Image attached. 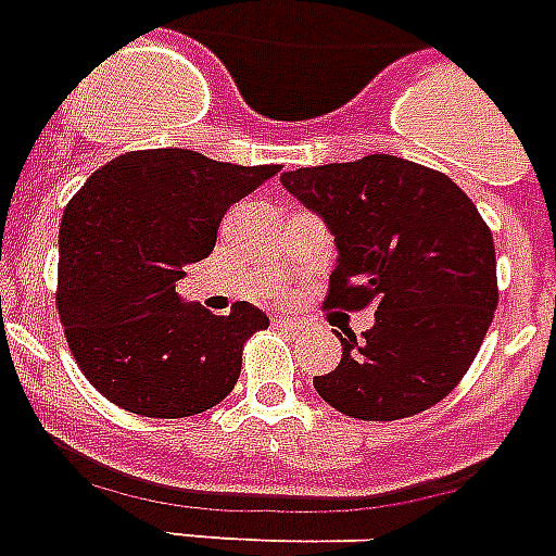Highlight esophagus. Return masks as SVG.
<instances>
[{"label": "esophagus", "instance_id": "34e87169", "mask_svg": "<svg viewBox=\"0 0 556 556\" xmlns=\"http://www.w3.org/2000/svg\"><path fill=\"white\" fill-rule=\"evenodd\" d=\"M277 321L282 325V328H291V330H300V328H305V325H307V321L300 319V316H286V314H279Z\"/></svg>", "mask_w": 556, "mask_h": 556}]
</instances>
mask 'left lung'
<instances>
[{"mask_svg": "<svg viewBox=\"0 0 556 556\" xmlns=\"http://www.w3.org/2000/svg\"><path fill=\"white\" fill-rule=\"evenodd\" d=\"M279 180L333 235L325 305L376 307L365 339L339 333L342 362L316 376V393L362 421L409 418L450 395L497 307L492 231L472 200L441 172L395 155Z\"/></svg>", "mask_w": 556, "mask_h": 556, "instance_id": "1", "label": "left lung"}]
</instances>
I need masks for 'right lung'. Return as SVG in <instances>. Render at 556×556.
<instances>
[{
	"mask_svg": "<svg viewBox=\"0 0 556 556\" xmlns=\"http://www.w3.org/2000/svg\"><path fill=\"white\" fill-rule=\"evenodd\" d=\"M191 149L127 152L87 177L59 228V293L78 367L112 404L186 418L220 404L240 379L242 344L268 316H228L177 296L186 265L212 254L223 214L277 175Z\"/></svg>",
	"mask_w": 556,
	"mask_h": 556,
	"instance_id": "add662e5",
	"label": "right lung"
}]
</instances>
